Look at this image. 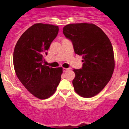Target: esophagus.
<instances>
[{"instance_id": "1", "label": "esophagus", "mask_w": 129, "mask_h": 129, "mask_svg": "<svg viewBox=\"0 0 129 129\" xmlns=\"http://www.w3.org/2000/svg\"><path fill=\"white\" fill-rule=\"evenodd\" d=\"M70 70V68H63V72H67L68 70Z\"/></svg>"}]
</instances>
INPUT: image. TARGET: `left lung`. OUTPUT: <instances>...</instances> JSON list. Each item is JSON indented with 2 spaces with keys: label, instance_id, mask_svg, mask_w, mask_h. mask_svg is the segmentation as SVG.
I'll return each instance as SVG.
<instances>
[{
  "label": "left lung",
  "instance_id": "left-lung-1",
  "mask_svg": "<svg viewBox=\"0 0 129 129\" xmlns=\"http://www.w3.org/2000/svg\"><path fill=\"white\" fill-rule=\"evenodd\" d=\"M72 41L74 52L83 55L81 69H74L72 81L75 91L80 96H95L110 80L115 67L111 42L102 29L94 24H70L62 29Z\"/></svg>",
  "mask_w": 129,
  "mask_h": 129
}]
</instances>
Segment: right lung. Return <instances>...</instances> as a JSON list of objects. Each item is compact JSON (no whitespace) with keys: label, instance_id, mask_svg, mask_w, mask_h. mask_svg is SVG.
Instances as JSON below:
<instances>
[{"label":"right lung","instance_id":"obj_1","mask_svg":"<svg viewBox=\"0 0 129 129\" xmlns=\"http://www.w3.org/2000/svg\"><path fill=\"white\" fill-rule=\"evenodd\" d=\"M59 31V27L37 23L20 36L13 52L16 75L31 94L45 100L54 94L61 79L62 68L45 65L44 57Z\"/></svg>","mask_w":129,"mask_h":129}]
</instances>
